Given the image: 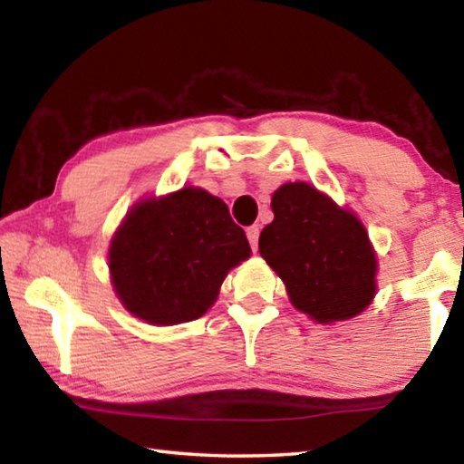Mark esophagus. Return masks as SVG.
<instances>
[{
    "label": "esophagus",
    "mask_w": 464,
    "mask_h": 464,
    "mask_svg": "<svg viewBox=\"0 0 464 464\" xmlns=\"http://www.w3.org/2000/svg\"><path fill=\"white\" fill-rule=\"evenodd\" d=\"M247 239L251 243V249L257 251V239H260V227H257V225L247 227Z\"/></svg>",
    "instance_id": "esophagus-1"
}]
</instances>
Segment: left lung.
<instances>
[{"mask_svg": "<svg viewBox=\"0 0 464 464\" xmlns=\"http://www.w3.org/2000/svg\"><path fill=\"white\" fill-rule=\"evenodd\" d=\"M274 221L260 256L285 282L293 307L317 324L348 321L376 295V251L362 221L307 182L272 194Z\"/></svg>", "mask_w": 464, "mask_h": 464, "instance_id": "8db88e82", "label": "left lung"}]
</instances>
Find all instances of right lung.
<instances>
[{
  "instance_id": "add662e5",
  "label": "right lung",
  "mask_w": 464,
  "mask_h": 464,
  "mask_svg": "<svg viewBox=\"0 0 464 464\" xmlns=\"http://www.w3.org/2000/svg\"><path fill=\"white\" fill-rule=\"evenodd\" d=\"M249 256L246 231L233 223L227 204L184 186L132 204L110 241L108 268L130 315L178 325L213 307L227 274Z\"/></svg>"
}]
</instances>
